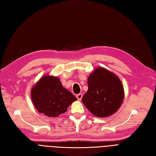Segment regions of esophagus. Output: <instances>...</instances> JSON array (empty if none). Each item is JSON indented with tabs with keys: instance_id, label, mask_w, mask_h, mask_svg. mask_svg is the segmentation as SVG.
I'll return each mask as SVG.
<instances>
[{
	"instance_id": "1",
	"label": "esophagus",
	"mask_w": 156,
	"mask_h": 156,
	"mask_svg": "<svg viewBox=\"0 0 156 156\" xmlns=\"http://www.w3.org/2000/svg\"><path fill=\"white\" fill-rule=\"evenodd\" d=\"M82 96H83V94H81V93H80V94H76V98H78V100H80L82 99Z\"/></svg>"
}]
</instances>
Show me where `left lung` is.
Here are the masks:
<instances>
[{"label":"left lung","instance_id":"1","mask_svg":"<svg viewBox=\"0 0 156 156\" xmlns=\"http://www.w3.org/2000/svg\"><path fill=\"white\" fill-rule=\"evenodd\" d=\"M87 85L88 90L82 100L96 117H109L121 106L124 87L115 74L102 67L97 68L88 77Z\"/></svg>","mask_w":156,"mask_h":156}]
</instances>
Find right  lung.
Listing matches in <instances>:
<instances>
[{"instance_id":"add662e5","label":"right lung","mask_w":156,"mask_h":156,"mask_svg":"<svg viewBox=\"0 0 156 156\" xmlns=\"http://www.w3.org/2000/svg\"><path fill=\"white\" fill-rule=\"evenodd\" d=\"M33 104L40 113L56 117L77 98L65 89L58 77L44 75L31 89Z\"/></svg>"}]
</instances>
